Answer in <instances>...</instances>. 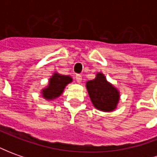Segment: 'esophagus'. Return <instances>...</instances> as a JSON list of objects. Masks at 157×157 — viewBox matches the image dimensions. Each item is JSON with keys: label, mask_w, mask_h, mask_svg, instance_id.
<instances>
[{"label": "esophagus", "mask_w": 157, "mask_h": 157, "mask_svg": "<svg viewBox=\"0 0 157 157\" xmlns=\"http://www.w3.org/2000/svg\"><path fill=\"white\" fill-rule=\"evenodd\" d=\"M75 78H76V81L78 83H80L81 81H82V76H81L80 74H76Z\"/></svg>", "instance_id": "1"}]
</instances>
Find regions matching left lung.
Returning <instances> with one entry per match:
<instances>
[{
  "label": "left lung",
  "instance_id": "1",
  "mask_svg": "<svg viewBox=\"0 0 157 157\" xmlns=\"http://www.w3.org/2000/svg\"><path fill=\"white\" fill-rule=\"evenodd\" d=\"M90 100L97 109L112 111L117 105L119 92L113 85L106 80L102 73H97L95 79L86 83Z\"/></svg>",
  "mask_w": 157,
  "mask_h": 157
}]
</instances>
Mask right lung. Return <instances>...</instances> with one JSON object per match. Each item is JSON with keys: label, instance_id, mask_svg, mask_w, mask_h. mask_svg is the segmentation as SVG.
I'll list each match as a JSON object with an SVG mask.
<instances>
[{"label": "right lung", "instance_id": "obj_1", "mask_svg": "<svg viewBox=\"0 0 157 157\" xmlns=\"http://www.w3.org/2000/svg\"><path fill=\"white\" fill-rule=\"evenodd\" d=\"M72 78L55 73L49 79V85L43 90V97L47 99H54L61 95L65 86L72 82Z\"/></svg>", "mask_w": 157, "mask_h": 157}]
</instances>
